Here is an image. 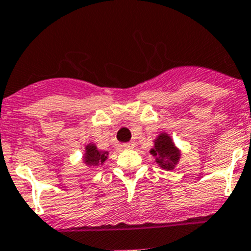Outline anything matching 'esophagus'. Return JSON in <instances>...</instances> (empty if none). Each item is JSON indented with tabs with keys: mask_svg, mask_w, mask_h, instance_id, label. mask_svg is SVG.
<instances>
[{
	"mask_svg": "<svg viewBox=\"0 0 251 251\" xmlns=\"http://www.w3.org/2000/svg\"><path fill=\"white\" fill-rule=\"evenodd\" d=\"M133 146H135V142H128V143H124L123 147L125 148V150H130V148H133Z\"/></svg>",
	"mask_w": 251,
	"mask_h": 251,
	"instance_id": "esophagus-1",
	"label": "esophagus"
}]
</instances>
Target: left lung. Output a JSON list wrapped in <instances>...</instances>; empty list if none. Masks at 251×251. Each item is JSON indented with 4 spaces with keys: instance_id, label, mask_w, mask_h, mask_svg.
<instances>
[{
    "instance_id": "left-lung-1",
    "label": "left lung",
    "mask_w": 251,
    "mask_h": 251,
    "mask_svg": "<svg viewBox=\"0 0 251 251\" xmlns=\"http://www.w3.org/2000/svg\"><path fill=\"white\" fill-rule=\"evenodd\" d=\"M154 146L151 148L150 153L155 157V162L160 168L165 170H173L179 163L181 152L173 142L172 137L167 132H160L153 141Z\"/></svg>"
}]
</instances>
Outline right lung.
<instances>
[{
	"mask_svg": "<svg viewBox=\"0 0 251 251\" xmlns=\"http://www.w3.org/2000/svg\"><path fill=\"white\" fill-rule=\"evenodd\" d=\"M86 150H84L83 154V163L88 167H98V165L104 164L106 159H108L109 152L106 151H100L98 150L94 143H88L86 145Z\"/></svg>",
	"mask_w": 251,
	"mask_h": 251,
	"instance_id": "add662e5",
	"label": "right lung"
}]
</instances>
